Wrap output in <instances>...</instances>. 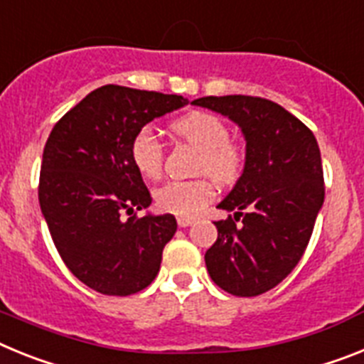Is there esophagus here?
I'll list each match as a JSON object with an SVG mask.
<instances>
[{"instance_id":"34e87169","label":"esophagus","mask_w":364,"mask_h":364,"mask_svg":"<svg viewBox=\"0 0 364 364\" xmlns=\"http://www.w3.org/2000/svg\"><path fill=\"white\" fill-rule=\"evenodd\" d=\"M194 223V218H186V216H179L178 218V225L179 227H188Z\"/></svg>"}]
</instances>
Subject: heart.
<instances>
[{
	"label": "heart",
	"mask_w": 364,
	"mask_h": 364,
	"mask_svg": "<svg viewBox=\"0 0 364 364\" xmlns=\"http://www.w3.org/2000/svg\"><path fill=\"white\" fill-rule=\"evenodd\" d=\"M172 134L201 151L196 172L207 173L220 185H230L242 176L245 154L230 141V129L221 117L213 113H191L170 126ZM129 157L143 178L157 179L163 172L164 150L157 135L143 128L132 141ZM161 210L176 216H194L214 198V182L208 178L192 181H168L154 194Z\"/></svg>",
	"instance_id": "heart-1"
}]
</instances>
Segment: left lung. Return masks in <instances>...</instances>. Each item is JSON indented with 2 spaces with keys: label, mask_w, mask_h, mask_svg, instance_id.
<instances>
[{
  "label": "left lung",
  "mask_w": 364,
  "mask_h": 364,
  "mask_svg": "<svg viewBox=\"0 0 364 364\" xmlns=\"http://www.w3.org/2000/svg\"><path fill=\"white\" fill-rule=\"evenodd\" d=\"M192 104L229 117L245 137L242 176L218 205L235 218L214 221L218 240L205 252L207 271L230 295H262L295 269L324 203L317 139L295 115L260 97H203Z\"/></svg>",
  "instance_id": "left-lung-1"
}]
</instances>
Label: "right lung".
I'll return each mask as SVG.
<instances>
[{
  "instance_id": "1",
  "label": "right lung",
  "mask_w": 364,
  "mask_h": 364,
  "mask_svg": "<svg viewBox=\"0 0 364 364\" xmlns=\"http://www.w3.org/2000/svg\"><path fill=\"white\" fill-rule=\"evenodd\" d=\"M185 104L181 95L109 84L69 109L47 139L42 214L68 269L95 291L134 295L159 273L178 221L172 214L131 216L150 207L151 196L129 146L143 126Z\"/></svg>"
}]
</instances>
